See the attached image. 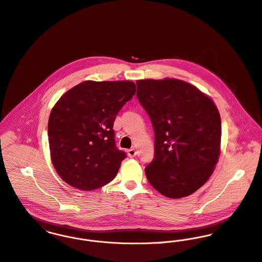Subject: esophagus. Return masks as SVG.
Masks as SVG:
<instances>
[{
	"instance_id": "34e87169",
	"label": "esophagus",
	"mask_w": 262,
	"mask_h": 262,
	"mask_svg": "<svg viewBox=\"0 0 262 262\" xmlns=\"http://www.w3.org/2000/svg\"><path fill=\"white\" fill-rule=\"evenodd\" d=\"M127 155H128V157L134 158V157H136V155H137V150H136L135 148H129V149L127 150Z\"/></svg>"
}]
</instances>
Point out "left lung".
Here are the masks:
<instances>
[{
    "label": "left lung",
    "instance_id": "obj_1",
    "mask_svg": "<svg viewBox=\"0 0 262 262\" xmlns=\"http://www.w3.org/2000/svg\"><path fill=\"white\" fill-rule=\"evenodd\" d=\"M137 97L155 132V156L145 171L162 195L178 199L201 188L220 155L221 118L210 97L174 78L137 81Z\"/></svg>",
    "mask_w": 262,
    "mask_h": 262
}]
</instances>
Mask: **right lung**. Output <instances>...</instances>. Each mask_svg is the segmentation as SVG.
Listing matches in <instances>:
<instances>
[{
	"mask_svg": "<svg viewBox=\"0 0 262 262\" xmlns=\"http://www.w3.org/2000/svg\"><path fill=\"white\" fill-rule=\"evenodd\" d=\"M135 93L132 81L88 80L60 97L49 117L48 140L64 182L91 191L115 179L126 154L116 145L114 122Z\"/></svg>",
	"mask_w": 262,
	"mask_h": 262,
	"instance_id": "obj_1",
	"label": "right lung"
}]
</instances>
